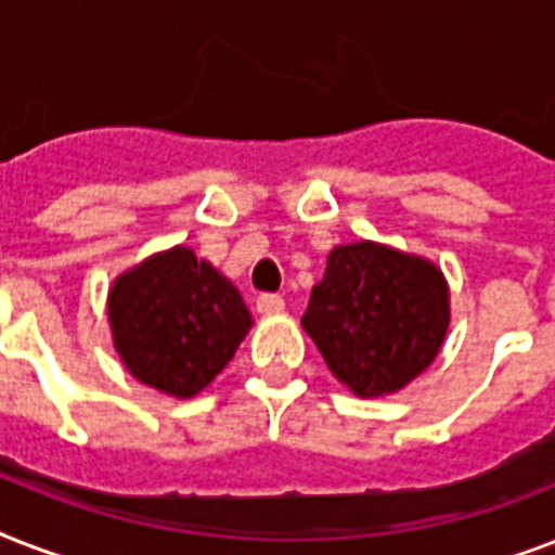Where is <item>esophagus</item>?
Returning <instances> with one entry per match:
<instances>
[{
	"mask_svg": "<svg viewBox=\"0 0 555 555\" xmlns=\"http://www.w3.org/2000/svg\"><path fill=\"white\" fill-rule=\"evenodd\" d=\"M285 308V299L279 294H259L256 296V311L259 313H279Z\"/></svg>",
	"mask_w": 555,
	"mask_h": 555,
	"instance_id": "obj_1",
	"label": "esophagus"
}]
</instances>
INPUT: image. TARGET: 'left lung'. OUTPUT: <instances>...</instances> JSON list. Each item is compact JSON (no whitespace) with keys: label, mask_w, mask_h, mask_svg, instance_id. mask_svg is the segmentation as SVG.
Masks as SVG:
<instances>
[{"label":"left lung","mask_w":555,"mask_h":555,"mask_svg":"<svg viewBox=\"0 0 555 555\" xmlns=\"http://www.w3.org/2000/svg\"><path fill=\"white\" fill-rule=\"evenodd\" d=\"M302 328L354 395H391L438 357L449 287L431 261L374 242L343 244L311 291Z\"/></svg>","instance_id":"left-lung-1"}]
</instances>
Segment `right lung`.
Wrapping results in <instances>:
<instances>
[{
    "mask_svg": "<svg viewBox=\"0 0 555 555\" xmlns=\"http://www.w3.org/2000/svg\"><path fill=\"white\" fill-rule=\"evenodd\" d=\"M108 322L134 377L172 397H192L233 360L253 317L209 261L172 247L117 279Z\"/></svg>",
    "mask_w": 555,
    "mask_h": 555,
    "instance_id": "1",
    "label": "right lung"
}]
</instances>
